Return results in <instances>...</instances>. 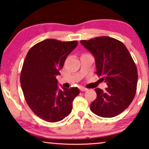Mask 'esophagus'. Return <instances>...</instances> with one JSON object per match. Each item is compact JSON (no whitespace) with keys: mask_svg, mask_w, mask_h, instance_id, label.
<instances>
[{"mask_svg":"<svg viewBox=\"0 0 149 149\" xmlns=\"http://www.w3.org/2000/svg\"><path fill=\"white\" fill-rule=\"evenodd\" d=\"M80 90H81L82 92H85V91H87V90H88V89H87L86 88H84V87H80Z\"/></svg>","mask_w":149,"mask_h":149,"instance_id":"34e87169","label":"esophagus"}]
</instances>
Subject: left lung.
<instances>
[{
  "mask_svg": "<svg viewBox=\"0 0 149 149\" xmlns=\"http://www.w3.org/2000/svg\"><path fill=\"white\" fill-rule=\"evenodd\" d=\"M80 43L94 56L96 73L108 85L106 91L95 89L97 98L90 109L103 118L118 116L129 107L136 94L138 73L131 54L122 42L111 37H97Z\"/></svg>",
  "mask_w": 149,
  "mask_h": 149,
  "instance_id": "1",
  "label": "left lung"
}]
</instances>
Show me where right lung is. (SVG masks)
I'll use <instances>...</instances> for the list:
<instances>
[{"mask_svg":"<svg viewBox=\"0 0 149 149\" xmlns=\"http://www.w3.org/2000/svg\"><path fill=\"white\" fill-rule=\"evenodd\" d=\"M78 41L46 39L29 50L22 66L20 83L26 102L36 115L55 123L71 113L78 88H59L56 76L60 74L66 57Z\"/></svg>","mask_w":149,"mask_h":149,"instance_id":"1","label":"right lung"}]
</instances>
